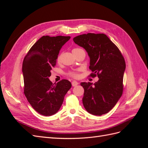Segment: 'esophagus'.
<instances>
[{"mask_svg":"<svg viewBox=\"0 0 148 148\" xmlns=\"http://www.w3.org/2000/svg\"><path fill=\"white\" fill-rule=\"evenodd\" d=\"M71 84H72L73 86H76L78 84V83L77 82H76V81H73L72 83H71Z\"/></svg>","mask_w":148,"mask_h":148,"instance_id":"34e87169","label":"esophagus"}]
</instances>
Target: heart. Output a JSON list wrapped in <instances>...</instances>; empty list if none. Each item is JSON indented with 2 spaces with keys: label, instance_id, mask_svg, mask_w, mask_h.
<instances>
[{
  "label": "heart",
  "instance_id": "b5f03b06",
  "mask_svg": "<svg viewBox=\"0 0 148 148\" xmlns=\"http://www.w3.org/2000/svg\"><path fill=\"white\" fill-rule=\"evenodd\" d=\"M81 48H75L73 49L72 52L74 51H79V50H81ZM60 60V56H59V57H57V62H59ZM69 75L70 77H71L73 78H78L79 77V70H75V71H70L69 73Z\"/></svg>",
  "mask_w": 148,
  "mask_h": 148
}]
</instances>
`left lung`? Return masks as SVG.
Returning a JSON list of instances; mask_svg holds the SVG:
<instances>
[{
  "label": "left lung",
  "instance_id": "left-lung-1",
  "mask_svg": "<svg viewBox=\"0 0 148 148\" xmlns=\"http://www.w3.org/2000/svg\"><path fill=\"white\" fill-rule=\"evenodd\" d=\"M73 41L83 47L90 57V77L97 76L98 82H83V104L89 113L102 115L108 113L122 96L123 79L126 64L115 44L103 33L79 35Z\"/></svg>",
  "mask_w": 148,
  "mask_h": 148
}]
</instances>
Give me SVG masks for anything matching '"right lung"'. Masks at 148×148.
Here are the masks:
<instances>
[{
	"instance_id": "1",
	"label": "right lung",
	"mask_w": 148,
	"mask_h": 148,
	"mask_svg": "<svg viewBox=\"0 0 148 148\" xmlns=\"http://www.w3.org/2000/svg\"><path fill=\"white\" fill-rule=\"evenodd\" d=\"M70 39V36H43L24 58L22 65L24 94L33 108L42 115L57 113L71 87L67 79L53 84L49 79L56 65L60 49Z\"/></svg>"
}]
</instances>
